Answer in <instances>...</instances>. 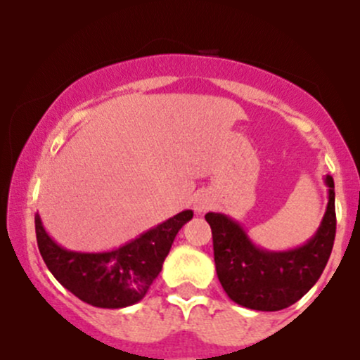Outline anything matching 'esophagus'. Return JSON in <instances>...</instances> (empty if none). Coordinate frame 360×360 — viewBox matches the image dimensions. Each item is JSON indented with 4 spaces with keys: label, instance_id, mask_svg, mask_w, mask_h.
Masks as SVG:
<instances>
[{
    "label": "esophagus",
    "instance_id": "1",
    "mask_svg": "<svg viewBox=\"0 0 360 360\" xmlns=\"http://www.w3.org/2000/svg\"><path fill=\"white\" fill-rule=\"evenodd\" d=\"M212 206V203H210V200L206 196H198L196 203H194V210H196L198 213H203L206 212V210Z\"/></svg>",
    "mask_w": 360,
    "mask_h": 360
}]
</instances>
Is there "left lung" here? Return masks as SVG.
I'll return each mask as SVG.
<instances>
[{"instance_id": "8db88e82", "label": "left lung", "mask_w": 360, "mask_h": 360, "mask_svg": "<svg viewBox=\"0 0 360 360\" xmlns=\"http://www.w3.org/2000/svg\"><path fill=\"white\" fill-rule=\"evenodd\" d=\"M328 205L320 229L304 245L284 252L264 250L243 229L221 213H206L212 226L217 274L229 298L257 311H279L315 286L335 240V186L326 176Z\"/></svg>"}]
</instances>
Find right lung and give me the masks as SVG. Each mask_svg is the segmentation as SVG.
<instances>
[{"label":"right lung","instance_id":"right-lung-1","mask_svg":"<svg viewBox=\"0 0 360 360\" xmlns=\"http://www.w3.org/2000/svg\"><path fill=\"white\" fill-rule=\"evenodd\" d=\"M191 218L193 212L186 210L135 240L98 254L62 249L45 232L39 213L35 214V233L44 262L62 286L93 307L125 308L147 295L177 232Z\"/></svg>","mask_w":360,"mask_h":360}]
</instances>
